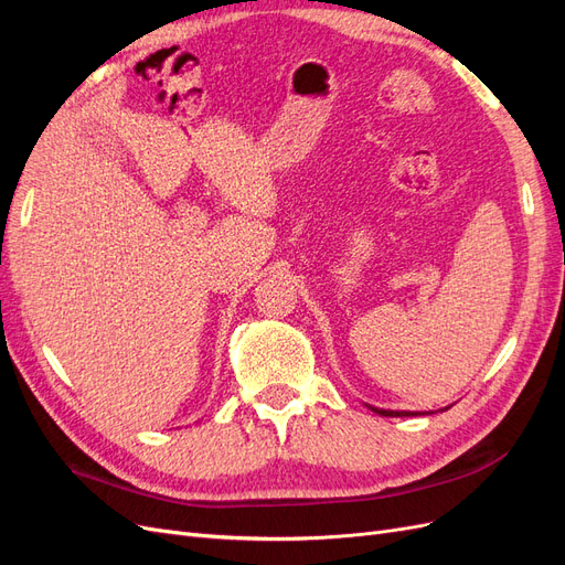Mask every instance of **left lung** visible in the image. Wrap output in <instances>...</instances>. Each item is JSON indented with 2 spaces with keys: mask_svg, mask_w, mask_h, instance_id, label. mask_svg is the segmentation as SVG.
Returning a JSON list of instances; mask_svg holds the SVG:
<instances>
[{
  "mask_svg": "<svg viewBox=\"0 0 565 565\" xmlns=\"http://www.w3.org/2000/svg\"><path fill=\"white\" fill-rule=\"evenodd\" d=\"M374 413H380V415H384V417H407L409 413H393V409H377V407H372Z\"/></svg>",
  "mask_w": 565,
  "mask_h": 565,
  "instance_id": "obj_1",
  "label": "left lung"
}]
</instances>
